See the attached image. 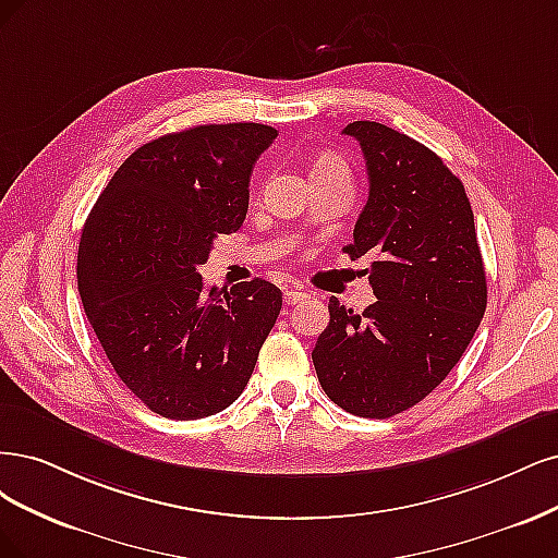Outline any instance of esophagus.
Returning <instances> with one entry per match:
<instances>
[{
    "mask_svg": "<svg viewBox=\"0 0 558 558\" xmlns=\"http://www.w3.org/2000/svg\"><path fill=\"white\" fill-rule=\"evenodd\" d=\"M305 299H311V294L305 292V290H301V287H292V290L284 292V303L287 305H296V303H301Z\"/></svg>",
    "mask_w": 558,
    "mask_h": 558,
    "instance_id": "34e87169",
    "label": "esophagus"
}]
</instances>
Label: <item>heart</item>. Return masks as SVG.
<instances>
[{
	"mask_svg": "<svg viewBox=\"0 0 558 558\" xmlns=\"http://www.w3.org/2000/svg\"><path fill=\"white\" fill-rule=\"evenodd\" d=\"M336 167H345V161L338 155H319L315 161V169H336Z\"/></svg>",
	"mask_w": 558,
	"mask_h": 558,
	"instance_id": "heart-1",
	"label": "heart"
}]
</instances>
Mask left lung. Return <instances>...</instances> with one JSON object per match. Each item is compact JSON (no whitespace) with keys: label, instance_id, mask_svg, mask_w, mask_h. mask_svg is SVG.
Masks as SVG:
<instances>
[{"label":"left lung","instance_id":"8db88e82","mask_svg":"<svg viewBox=\"0 0 558 558\" xmlns=\"http://www.w3.org/2000/svg\"><path fill=\"white\" fill-rule=\"evenodd\" d=\"M343 134L362 146L371 183L343 250L371 259L375 303L356 315L331 296L313 364L336 405L385 420L457 366L487 308V276L463 183L434 150L371 120Z\"/></svg>","mask_w":558,"mask_h":558}]
</instances>
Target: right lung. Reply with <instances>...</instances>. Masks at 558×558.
I'll list each match as a JSON object with an SVG mask.
<instances>
[{
  "label": "right lung",
  "instance_id": "obj_1",
  "mask_svg": "<svg viewBox=\"0 0 558 558\" xmlns=\"http://www.w3.org/2000/svg\"><path fill=\"white\" fill-rule=\"evenodd\" d=\"M278 132L199 124L136 148L83 227L78 292L120 380L153 412L202 420L236 401L282 308L255 278L204 292L196 268L239 231L255 161Z\"/></svg>",
  "mask_w": 558,
  "mask_h": 558
}]
</instances>
